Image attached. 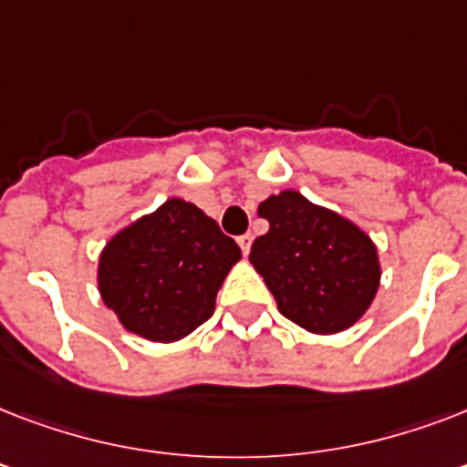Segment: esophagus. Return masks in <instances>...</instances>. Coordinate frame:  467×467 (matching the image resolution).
Listing matches in <instances>:
<instances>
[{"instance_id": "obj_1", "label": "esophagus", "mask_w": 467, "mask_h": 467, "mask_svg": "<svg viewBox=\"0 0 467 467\" xmlns=\"http://www.w3.org/2000/svg\"><path fill=\"white\" fill-rule=\"evenodd\" d=\"M237 244H240L242 254H249V249H252V234H240Z\"/></svg>"}]
</instances>
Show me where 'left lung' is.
<instances>
[{"instance_id": "1", "label": "left lung", "mask_w": 467, "mask_h": 467, "mask_svg": "<svg viewBox=\"0 0 467 467\" xmlns=\"http://www.w3.org/2000/svg\"><path fill=\"white\" fill-rule=\"evenodd\" d=\"M269 233L249 262L284 317L312 334H339L366 315L380 288L378 247L361 227L303 193H271L256 208Z\"/></svg>"}]
</instances>
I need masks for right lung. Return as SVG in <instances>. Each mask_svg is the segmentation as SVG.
Masks as SVG:
<instances>
[{
  "instance_id": "obj_1",
  "label": "right lung",
  "mask_w": 467,
  "mask_h": 467,
  "mask_svg": "<svg viewBox=\"0 0 467 467\" xmlns=\"http://www.w3.org/2000/svg\"><path fill=\"white\" fill-rule=\"evenodd\" d=\"M240 259L242 249L215 220L174 196L106 242L99 293L126 332L171 344L211 317L220 285Z\"/></svg>"
}]
</instances>
